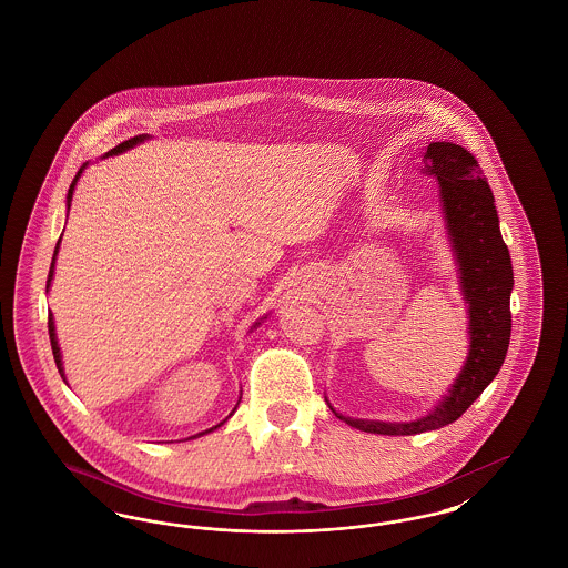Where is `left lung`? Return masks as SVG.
Returning <instances> with one entry per match:
<instances>
[{"instance_id":"left-lung-1","label":"left lung","mask_w":568,"mask_h":568,"mask_svg":"<svg viewBox=\"0 0 568 568\" xmlns=\"http://www.w3.org/2000/svg\"><path fill=\"white\" fill-rule=\"evenodd\" d=\"M422 163L440 187L445 223L458 262L459 285L468 304L470 352L449 394L426 417L415 422L353 419L329 406L343 422L362 433L410 436L456 422L498 375L509 349L514 268L486 176L473 153L454 142H430Z\"/></svg>"}]
</instances>
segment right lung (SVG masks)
<instances>
[{
  "label": "right lung",
  "instance_id": "right-lung-1",
  "mask_svg": "<svg viewBox=\"0 0 568 568\" xmlns=\"http://www.w3.org/2000/svg\"><path fill=\"white\" fill-rule=\"evenodd\" d=\"M146 138H149L146 134L134 135V138H130V140L121 142L119 146L110 149L109 153H106L104 158L116 155V153H123V151H128V149L135 146L138 142H144ZM84 168H87V163H82L81 170L77 172V176H74L72 185H70V191H68V211H70V202H72V193H74V187H77V181H79V176H81L82 170H84ZM59 243H61V239H59ZM59 243H57V246H54L53 262H51V271H49V281H47V292H49V285H51V278H53L54 257H57V251H59ZM255 325H253V327H255ZM49 336H51V347H53L54 364H57V368H59V375H61V377H65V375H63V364H61V353H59V345H57V334H54L53 315H49ZM63 381H65V378H63ZM230 415H232V413H230ZM223 422H225V419H223ZM223 422H221L219 426H223ZM219 426H215V428H219ZM215 428H211V430H215ZM211 430H206V433H211Z\"/></svg>",
  "mask_w": 568,
  "mask_h": 568
}]
</instances>
